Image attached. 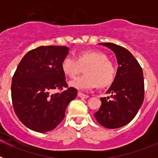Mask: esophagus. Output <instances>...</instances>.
Returning a JSON list of instances; mask_svg holds the SVG:
<instances>
[{
    "label": "esophagus",
    "instance_id": "esophagus-1",
    "mask_svg": "<svg viewBox=\"0 0 158 158\" xmlns=\"http://www.w3.org/2000/svg\"><path fill=\"white\" fill-rule=\"evenodd\" d=\"M77 96H79V97H81V98H83V99H86V98H88V97H89V96H88L87 94L82 93H81V92H78Z\"/></svg>",
    "mask_w": 158,
    "mask_h": 158
}]
</instances>
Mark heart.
I'll use <instances>...</instances> for the list:
<instances>
[{
	"label": "heart",
	"instance_id": "heart-1",
	"mask_svg": "<svg viewBox=\"0 0 158 158\" xmlns=\"http://www.w3.org/2000/svg\"><path fill=\"white\" fill-rule=\"evenodd\" d=\"M82 67H86L81 77L69 82V85L81 90H89L96 85H109L115 79L116 70L108 57L100 51H86L78 54L77 59L68 55L62 60V70L65 76L73 78L79 73Z\"/></svg>",
	"mask_w": 158,
	"mask_h": 158
}]
</instances>
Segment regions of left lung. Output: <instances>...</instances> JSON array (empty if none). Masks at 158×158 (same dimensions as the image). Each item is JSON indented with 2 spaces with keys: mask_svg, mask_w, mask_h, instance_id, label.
Masks as SVG:
<instances>
[{
  "mask_svg": "<svg viewBox=\"0 0 158 158\" xmlns=\"http://www.w3.org/2000/svg\"><path fill=\"white\" fill-rule=\"evenodd\" d=\"M99 44L114 52L118 66L115 79L107 91L111 96L100 98L101 106L94 116L104 127L115 129L129 123L143 103V73L138 61L127 49L111 43Z\"/></svg>",
  "mask_w": 158,
  "mask_h": 158,
  "instance_id": "8db88e82",
  "label": "left lung"
}]
</instances>
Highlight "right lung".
I'll list each match as a JSON object with an SVG mask.
<instances>
[{
  "label": "right lung",
  "mask_w": 158,
  "mask_h": 158,
  "mask_svg": "<svg viewBox=\"0 0 158 158\" xmlns=\"http://www.w3.org/2000/svg\"><path fill=\"white\" fill-rule=\"evenodd\" d=\"M69 49L42 46L25 54L12 77V105L18 118L32 131L44 133L54 129L65 117L69 102L76 98L73 87L51 94L54 89L67 87L62 70V60Z\"/></svg>",
  "instance_id": "add662e5"
}]
</instances>
